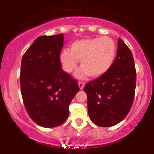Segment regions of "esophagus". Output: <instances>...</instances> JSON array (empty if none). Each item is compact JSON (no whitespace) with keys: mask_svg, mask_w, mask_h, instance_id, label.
Returning <instances> with one entry per match:
<instances>
[{"mask_svg":"<svg viewBox=\"0 0 154 154\" xmlns=\"http://www.w3.org/2000/svg\"><path fill=\"white\" fill-rule=\"evenodd\" d=\"M78 86H79V88H80V89H83V87H84V86H85V83H83V82H79Z\"/></svg>","mask_w":154,"mask_h":154,"instance_id":"1","label":"esophagus"}]
</instances>
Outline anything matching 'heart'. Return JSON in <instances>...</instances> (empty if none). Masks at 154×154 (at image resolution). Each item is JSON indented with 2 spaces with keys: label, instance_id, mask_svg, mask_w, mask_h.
Returning <instances> with one entry per match:
<instances>
[{
  "label": "heart",
  "instance_id": "b5f03b06",
  "mask_svg": "<svg viewBox=\"0 0 154 154\" xmlns=\"http://www.w3.org/2000/svg\"><path fill=\"white\" fill-rule=\"evenodd\" d=\"M117 47L114 40L108 36L77 40L69 49H65L60 55L63 70L72 74L80 63L82 69L76 74L83 79L89 75L97 78L105 74L116 60Z\"/></svg>",
  "mask_w": 154,
  "mask_h": 154
}]
</instances>
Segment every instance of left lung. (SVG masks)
Segmentation results:
<instances>
[{"label": "left lung", "mask_w": 154, "mask_h": 154, "mask_svg": "<svg viewBox=\"0 0 154 154\" xmlns=\"http://www.w3.org/2000/svg\"><path fill=\"white\" fill-rule=\"evenodd\" d=\"M116 58L105 74L86 83L83 90L88 99L91 122L100 127H112L122 122L134 100L136 72L134 59L123 40L118 42Z\"/></svg>", "instance_id": "1"}]
</instances>
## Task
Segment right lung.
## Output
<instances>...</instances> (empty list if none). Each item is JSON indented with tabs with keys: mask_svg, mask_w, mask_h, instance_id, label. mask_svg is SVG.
<instances>
[{
	"mask_svg": "<svg viewBox=\"0 0 154 154\" xmlns=\"http://www.w3.org/2000/svg\"><path fill=\"white\" fill-rule=\"evenodd\" d=\"M63 34L41 35L24 53L20 83L23 102L32 121L51 128L63 125L70 103L80 91L78 83L62 68Z\"/></svg>",
	"mask_w": 154,
	"mask_h": 154,
	"instance_id": "1",
	"label": "right lung"
}]
</instances>
